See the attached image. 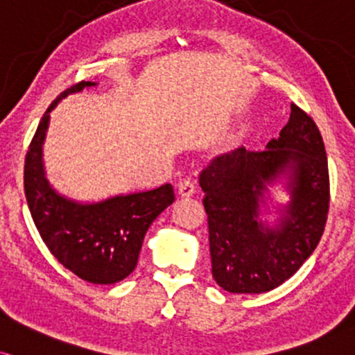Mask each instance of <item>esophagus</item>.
Returning a JSON list of instances; mask_svg holds the SVG:
<instances>
[{
    "label": "esophagus",
    "instance_id": "34e87169",
    "mask_svg": "<svg viewBox=\"0 0 355 355\" xmlns=\"http://www.w3.org/2000/svg\"><path fill=\"white\" fill-rule=\"evenodd\" d=\"M196 191V185L193 180L190 178H183V180L178 183V193L180 196H191Z\"/></svg>",
    "mask_w": 355,
    "mask_h": 355
}]
</instances>
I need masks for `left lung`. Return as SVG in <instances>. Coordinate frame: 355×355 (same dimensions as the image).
<instances>
[{"mask_svg":"<svg viewBox=\"0 0 355 355\" xmlns=\"http://www.w3.org/2000/svg\"><path fill=\"white\" fill-rule=\"evenodd\" d=\"M288 175L292 202L276 229L257 221L262 193ZM211 275L225 291L259 294L289 279L313 254L329 213V168L322 135L311 115L291 117L263 150L245 147L216 157L200 175Z\"/></svg>","mask_w":355,"mask_h":355,"instance_id":"left-lung-1","label":"left lung"}]
</instances>
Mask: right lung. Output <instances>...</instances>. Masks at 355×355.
Returning a JSON list of instances; mask_svg holds the SVG:
<instances>
[{
  "instance_id": "obj_1",
  "label": "right lung",
  "mask_w": 355,
  "mask_h": 355,
  "mask_svg": "<svg viewBox=\"0 0 355 355\" xmlns=\"http://www.w3.org/2000/svg\"><path fill=\"white\" fill-rule=\"evenodd\" d=\"M96 83H80L61 92L42 115L24 160V195L33 221L51 254L66 270L92 284H114L135 270L145 233L152 221L173 203L170 183L142 193L105 202H71L51 189L42 168V142L49 112L67 94Z\"/></svg>"
}]
</instances>
